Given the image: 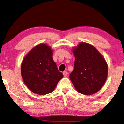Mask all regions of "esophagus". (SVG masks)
Segmentation results:
<instances>
[{"mask_svg":"<svg viewBox=\"0 0 124 124\" xmlns=\"http://www.w3.org/2000/svg\"><path fill=\"white\" fill-rule=\"evenodd\" d=\"M63 76L65 77H66L67 76V71H64L63 73Z\"/></svg>","mask_w":124,"mask_h":124,"instance_id":"obj_1","label":"esophagus"}]
</instances>
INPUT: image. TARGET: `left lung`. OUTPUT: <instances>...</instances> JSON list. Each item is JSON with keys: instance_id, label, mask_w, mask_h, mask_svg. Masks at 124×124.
Listing matches in <instances>:
<instances>
[{"instance_id": "1", "label": "left lung", "mask_w": 124, "mask_h": 124, "mask_svg": "<svg viewBox=\"0 0 124 124\" xmlns=\"http://www.w3.org/2000/svg\"><path fill=\"white\" fill-rule=\"evenodd\" d=\"M74 69L69 78L79 93L92 95L98 92L105 82L108 67L105 59L96 48L80 42L72 48Z\"/></svg>"}]
</instances>
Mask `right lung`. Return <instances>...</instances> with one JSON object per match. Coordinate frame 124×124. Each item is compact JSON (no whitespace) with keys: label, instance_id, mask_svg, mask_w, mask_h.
<instances>
[{"label":"right lung","instance_id":"add662e5","mask_svg":"<svg viewBox=\"0 0 124 124\" xmlns=\"http://www.w3.org/2000/svg\"><path fill=\"white\" fill-rule=\"evenodd\" d=\"M21 75L29 90L39 95L53 92L63 77L53 59V50L45 43L35 46L26 55L21 64Z\"/></svg>","mask_w":124,"mask_h":124}]
</instances>
